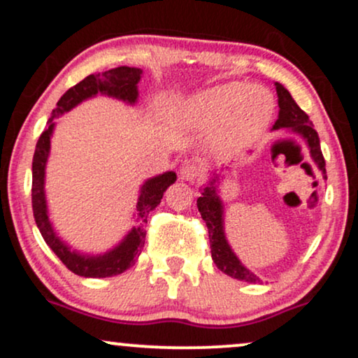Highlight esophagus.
Returning a JSON list of instances; mask_svg holds the SVG:
<instances>
[{"mask_svg":"<svg viewBox=\"0 0 358 358\" xmlns=\"http://www.w3.org/2000/svg\"><path fill=\"white\" fill-rule=\"evenodd\" d=\"M200 175H202V170H200V166L193 165V163H183L182 168H180V176H182V180H187V182H193Z\"/></svg>","mask_w":358,"mask_h":358,"instance_id":"esophagus-1","label":"esophagus"}]
</instances>
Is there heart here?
<instances>
[{
  "label": "heart",
  "instance_id": "1",
  "mask_svg": "<svg viewBox=\"0 0 358 358\" xmlns=\"http://www.w3.org/2000/svg\"><path fill=\"white\" fill-rule=\"evenodd\" d=\"M274 113V101L266 89L244 82H227L202 90L173 108L183 124L212 131L215 148L225 153L252 143Z\"/></svg>",
  "mask_w": 358,
  "mask_h": 358
}]
</instances>
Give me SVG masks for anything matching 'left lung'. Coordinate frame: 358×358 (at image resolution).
<instances>
[{
    "label": "left lung",
    "instance_id": "obj_1",
    "mask_svg": "<svg viewBox=\"0 0 358 358\" xmlns=\"http://www.w3.org/2000/svg\"><path fill=\"white\" fill-rule=\"evenodd\" d=\"M276 92H278V104H279V116L278 121L274 122L273 129H281V127H287V129L294 131L299 136L306 141L308 148H310V155L316 163V166L322 170L323 178H327V170H324V158L322 155V148H320V138L318 133L313 129V122L310 121L308 114L294 102L291 94L282 87L281 84L276 82ZM217 176H213L212 182L203 188L202 196L196 200V207H199L200 215L205 220L208 229V239H210V252L215 266L222 273L227 276L239 281L248 282H261L256 274L250 273L248 268L242 266V262L237 259L236 254L232 252L231 245H229L227 239H225L224 232V205H222L220 196L217 195L215 188Z\"/></svg>",
    "mask_w": 358,
    "mask_h": 358
}]
</instances>
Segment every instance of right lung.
I'll return each instance as SVG.
<instances>
[{
	"mask_svg": "<svg viewBox=\"0 0 358 358\" xmlns=\"http://www.w3.org/2000/svg\"><path fill=\"white\" fill-rule=\"evenodd\" d=\"M141 69L117 67L85 77L84 80L73 85L60 97V101L57 102V108L52 110V117L48 119L47 127L40 134L38 143H36L34 165H31V176H34L31 178V207H34L36 227H38L48 248L67 266V269H71L77 276H116V274L124 273L126 269H129L136 262L138 256L141 254V249L145 248V225L148 224V215L162 202L163 193L166 192V188L171 183H175L176 173L175 171H166V173L146 180L145 185L141 187L136 205L139 224L136 227H133V231L127 234L121 244L116 245L113 250L102 254V256H84V254L71 250V248L65 242H62L55 231H53L50 220H48L47 200H45V165H47L48 153H50V138L53 127H55L53 119L76 108L79 102L96 96V94H106V96L124 101L127 104H134L138 99V82L141 79Z\"/></svg>",
	"mask_w": 358,
	"mask_h": 358,
	"instance_id": "obj_1",
	"label": "right lung"
}]
</instances>
